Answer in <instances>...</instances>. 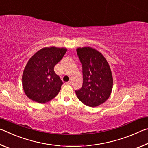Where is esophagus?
Wrapping results in <instances>:
<instances>
[{"label":"esophagus","instance_id":"34e87169","mask_svg":"<svg viewBox=\"0 0 148 148\" xmlns=\"http://www.w3.org/2000/svg\"><path fill=\"white\" fill-rule=\"evenodd\" d=\"M66 85H71V84H72V82L71 81H69V82H66Z\"/></svg>","mask_w":148,"mask_h":148}]
</instances>
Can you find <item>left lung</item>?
I'll return each mask as SVG.
<instances>
[{
    "label": "left lung",
    "instance_id": "8db88e82",
    "mask_svg": "<svg viewBox=\"0 0 148 148\" xmlns=\"http://www.w3.org/2000/svg\"><path fill=\"white\" fill-rule=\"evenodd\" d=\"M77 56L82 64L83 85L76 90L77 98L90 107L97 106L110 96L113 78L110 66L104 57L90 47H79Z\"/></svg>",
    "mask_w": 148,
    "mask_h": 148
}]
</instances>
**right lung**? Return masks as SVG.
Instances as JSON below:
<instances>
[{
  "instance_id": "add662e5",
  "label": "right lung",
  "mask_w": 148,
  "mask_h": 148,
  "mask_svg": "<svg viewBox=\"0 0 148 148\" xmlns=\"http://www.w3.org/2000/svg\"><path fill=\"white\" fill-rule=\"evenodd\" d=\"M66 51L64 47H44L29 59L24 69L22 84L30 99L43 104L51 101L59 93L62 82L55 73L54 66Z\"/></svg>"
}]
</instances>
